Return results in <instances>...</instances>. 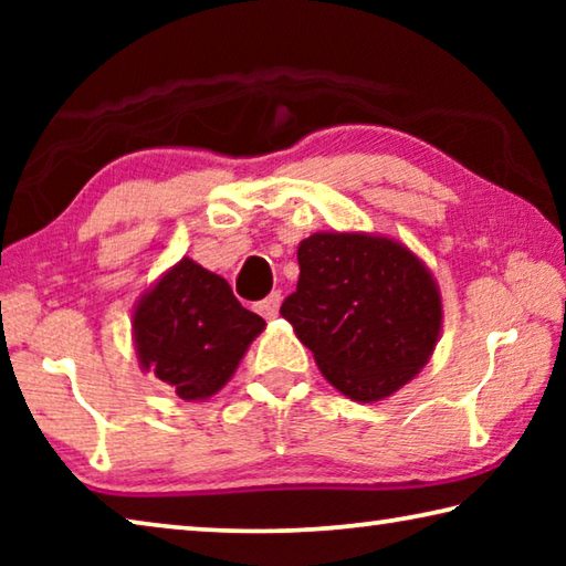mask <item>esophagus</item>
<instances>
[{
  "mask_svg": "<svg viewBox=\"0 0 566 566\" xmlns=\"http://www.w3.org/2000/svg\"><path fill=\"white\" fill-rule=\"evenodd\" d=\"M280 304H282V292H272L266 300L256 304V312H260L264 319H274L276 312H280Z\"/></svg>",
  "mask_w": 566,
  "mask_h": 566,
  "instance_id": "34e87169",
  "label": "esophagus"
}]
</instances>
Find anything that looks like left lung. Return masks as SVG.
I'll list each match as a JSON object with an SVG mask.
<instances>
[{
    "label": "left lung",
    "instance_id": "1",
    "mask_svg": "<svg viewBox=\"0 0 566 566\" xmlns=\"http://www.w3.org/2000/svg\"><path fill=\"white\" fill-rule=\"evenodd\" d=\"M296 262L300 282L280 314L334 389L369 405L419 375L444 314L437 280L409 247L367 232H314Z\"/></svg>",
    "mask_w": 566,
    "mask_h": 566
}]
</instances>
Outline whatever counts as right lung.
Returning a JSON list of instances; mask_svg holds the SVG:
<instances>
[{
  "instance_id": "1",
  "label": "right lung",
  "mask_w": 566,
  "mask_h": 566,
  "mask_svg": "<svg viewBox=\"0 0 566 566\" xmlns=\"http://www.w3.org/2000/svg\"><path fill=\"white\" fill-rule=\"evenodd\" d=\"M266 322L244 310L224 276L189 256L169 266L139 296L132 337L139 367L185 401H205L222 389Z\"/></svg>"
}]
</instances>
